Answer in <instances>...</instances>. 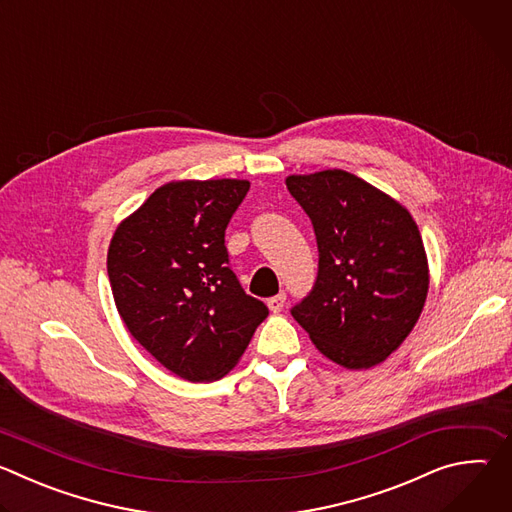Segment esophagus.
Segmentation results:
<instances>
[{
    "instance_id": "1",
    "label": "esophagus",
    "mask_w": 512,
    "mask_h": 512,
    "mask_svg": "<svg viewBox=\"0 0 512 512\" xmlns=\"http://www.w3.org/2000/svg\"><path fill=\"white\" fill-rule=\"evenodd\" d=\"M267 306H269V310H271L273 314H279V312L283 310V306H285V294H279V296L269 298V300H267Z\"/></svg>"
}]
</instances>
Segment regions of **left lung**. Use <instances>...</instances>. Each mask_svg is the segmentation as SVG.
Returning a JSON list of instances; mask_svg holds the SVG:
<instances>
[{
	"instance_id": "8db88e82",
	"label": "left lung",
	"mask_w": 512,
	"mask_h": 512,
	"mask_svg": "<svg viewBox=\"0 0 512 512\" xmlns=\"http://www.w3.org/2000/svg\"><path fill=\"white\" fill-rule=\"evenodd\" d=\"M285 184L318 243L316 281L291 316L336 364L371 369L401 346L423 310L429 271L419 229L399 202L344 170Z\"/></svg>"
}]
</instances>
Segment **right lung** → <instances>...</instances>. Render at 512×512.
Instances as JSON below:
<instances>
[{"label":"right lung","instance_id":"right-lung-1","mask_svg":"<svg viewBox=\"0 0 512 512\" xmlns=\"http://www.w3.org/2000/svg\"><path fill=\"white\" fill-rule=\"evenodd\" d=\"M247 192V180L170 182L111 239L107 273L127 330L190 383L231 371L269 314L241 287L225 245Z\"/></svg>","mask_w":512,"mask_h":512}]
</instances>
